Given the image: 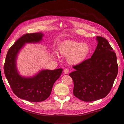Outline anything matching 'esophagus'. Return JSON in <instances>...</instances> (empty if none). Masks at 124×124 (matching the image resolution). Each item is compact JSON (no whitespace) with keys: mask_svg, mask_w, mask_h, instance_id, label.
I'll use <instances>...</instances> for the list:
<instances>
[{"mask_svg":"<svg viewBox=\"0 0 124 124\" xmlns=\"http://www.w3.org/2000/svg\"><path fill=\"white\" fill-rule=\"evenodd\" d=\"M69 70L68 69H65L63 71L64 73H65V74H68V73H69Z\"/></svg>","mask_w":124,"mask_h":124,"instance_id":"1","label":"esophagus"}]
</instances>
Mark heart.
Listing matches in <instances>:
<instances>
[{
    "label": "heart",
    "mask_w": 124,
    "mask_h": 124,
    "mask_svg": "<svg viewBox=\"0 0 124 124\" xmlns=\"http://www.w3.org/2000/svg\"><path fill=\"white\" fill-rule=\"evenodd\" d=\"M90 51V47L87 43L74 40L65 41L59 47L60 53L67 56V61L71 64H78L84 61Z\"/></svg>",
    "instance_id": "heart-1"
}]
</instances>
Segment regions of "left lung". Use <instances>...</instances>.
Wrapping results in <instances>:
<instances>
[{
    "instance_id": "left-lung-1",
    "label": "left lung",
    "mask_w": 124,
    "mask_h": 124,
    "mask_svg": "<svg viewBox=\"0 0 124 124\" xmlns=\"http://www.w3.org/2000/svg\"><path fill=\"white\" fill-rule=\"evenodd\" d=\"M97 45L90 59L75 65L69 76L74 83L73 95L85 102L96 101L109 94L116 78V54L106 39L96 37Z\"/></svg>"
}]
</instances>
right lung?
Here are the masks:
<instances>
[{"label": "right lung", "mask_w": 124, "mask_h": 124, "mask_svg": "<svg viewBox=\"0 0 124 124\" xmlns=\"http://www.w3.org/2000/svg\"><path fill=\"white\" fill-rule=\"evenodd\" d=\"M41 32L25 34L8 51L4 64V72L12 91L19 98L29 102H41L51 95L53 86L62 72L61 68L41 70L32 77H23L17 69L18 54L27 43H38L43 40Z\"/></svg>", "instance_id": "obj_1"}]
</instances>
